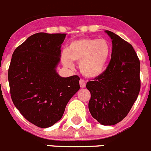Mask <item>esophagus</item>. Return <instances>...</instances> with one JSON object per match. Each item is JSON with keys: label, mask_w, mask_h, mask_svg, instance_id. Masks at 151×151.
I'll return each instance as SVG.
<instances>
[{"label": "esophagus", "mask_w": 151, "mask_h": 151, "mask_svg": "<svg viewBox=\"0 0 151 151\" xmlns=\"http://www.w3.org/2000/svg\"><path fill=\"white\" fill-rule=\"evenodd\" d=\"M80 86H81V88H85V86H86V83H85V81H84V80L81 79L80 80Z\"/></svg>", "instance_id": "esophagus-1"}]
</instances>
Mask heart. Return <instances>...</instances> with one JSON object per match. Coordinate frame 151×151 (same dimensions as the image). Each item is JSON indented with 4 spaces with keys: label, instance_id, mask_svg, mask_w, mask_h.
<instances>
[{
    "label": "heart",
    "instance_id": "b5f03b06",
    "mask_svg": "<svg viewBox=\"0 0 151 151\" xmlns=\"http://www.w3.org/2000/svg\"><path fill=\"white\" fill-rule=\"evenodd\" d=\"M111 52V44L105 39L83 38L70 42L61 60L65 67H73L72 61L79 62V69L87 78H95L105 71Z\"/></svg>",
    "mask_w": 151,
    "mask_h": 151
}]
</instances>
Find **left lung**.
I'll return each mask as SVG.
<instances>
[{
  "label": "left lung",
  "mask_w": 151,
  "mask_h": 151,
  "mask_svg": "<svg viewBox=\"0 0 151 151\" xmlns=\"http://www.w3.org/2000/svg\"><path fill=\"white\" fill-rule=\"evenodd\" d=\"M112 43L107 68L86 88L91 92V115L104 126H112L127 116L140 90V63L132 45L105 30Z\"/></svg>",
  "instance_id": "obj_1"
}]
</instances>
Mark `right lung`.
Instances as JSON below:
<instances>
[{"instance_id":"right-lung-1","label":"right lung","mask_w":151,"mask_h":151,"mask_svg":"<svg viewBox=\"0 0 151 151\" xmlns=\"http://www.w3.org/2000/svg\"><path fill=\"white\" fill-rule=\"evenodd\" d=\"M66 36L35 33L12 54L8 69L12 101L24 118L40 128L58 122L80 89L78 76L62 78L56 72Z\"/></svg>"}]
</instances>
